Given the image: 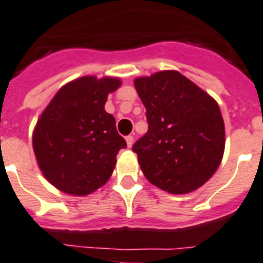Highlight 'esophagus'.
Segmentation results:
<instances>
[{"mask_svg":"<svg viewBox=\"0 0 263 263\" xmlns=\"http://www.w3.org/2000/svg\"><path fill=\"white\" fill-rule=\"evenodd\" d=\"M133 142H134L133 137H132V136H127V137H126V144H127V147H132V146H133Z\"/></svg>","mask_w":263,"mask_h":263,"instance_id":"34e87169","label":"esophagus"}]
</instances>
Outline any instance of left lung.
<instances>
[{
  "label": "left lung",
  "mask_w": 263,
  "mask_h": 263,
  "mask_svg": "<svg viewBox=\"0 0 263 263\" xmlns=\"http://www.w3.org/2000/svg\"><path fill=\"white\" fill-rule=\"evenodd\" d=\"M134 87L146 108L149 129L133 152L147 181L175 195L204 185L224 155L218 102L175 69L136 78Z\"/></svg>",
  "instance_id": "left-lung-1"
}]
</instances>
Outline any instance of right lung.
<instances>
[{"mask_svg":"<svg viewBox=\"0 0 263 263\" xmlns=\"http://www.w3.org/2000/svg\"><path fill=\"white\" fill-rule=\"evenodd\" d=\"M121 84L116 77L73 79L39 117L32 134L34 157L43 176L63 194L87 196L111 177L126 142L105 103Z\"/></svg>","mask_w":263,"mask_h":263,"instance_id":"obj_1","label":"right lung"}]
</instances>
